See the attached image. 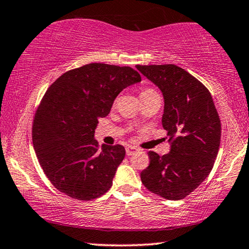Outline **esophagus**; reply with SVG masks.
<instances>
[{
    "label": "esophagus",
    "mask_w": 249,
    "mask_h": 249,
    "mask_svg": "<svg viewBox=\"0 0 249 249\" xmlns=\"http://www.w3.org/2000/svg\"><path fill=\"white\" fill-rule=\"evenodd\" d=\"M125 150H126V154H127V155H133L136 151H139L135 146H132V145H127V146H126Z\"/></svg>",
    "instance_id": "1"
}]
</instances>
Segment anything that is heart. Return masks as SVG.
I'll list each match as a JSON object with an SVG mask.
<instances>
[{
  "mask_svg": "<svg viewBox=\"0 0 249 249\" xmlns=\"http://www.w3.org/2000/svg\"><path fill=\"white\" fill-rule=\"evenodd\" d=\"M159 92L155 90L154 88H151V87H145V88H142L141 89V92H140V96L141 98H147V97H151V96H158Z\"/></svg>",
  "mask_w": 249,
  "mask_h": 249,
  "instance_id": "b5f03b06",
  "label": "heart"
}]
</instances>
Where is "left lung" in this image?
I'll list each match as a JSON object with an SVG mask.
<instances>
[{
    "label": "left lung",
    "instance_id": "left-lung-1",
    "mask_svg": "<svg viewBox=\"0 0 249 249\" xmlns=\"http://www.w3.org/2000/svg\"><path fill=\"white\" fill-rule=\"evenodd\" d=\"M161 89L164 97L163 128L171 151L148 152L150 164L141 172L148 191L168 200L190 195L209 176L220 145L221 124L210 91L176 65L136 66Z\"/></svg>",
    "mask_w": 249,
    "mask_h": 249
}]
</instances>
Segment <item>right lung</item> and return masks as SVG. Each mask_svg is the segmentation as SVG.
Listing matches in <instances>:
<instances>
[{
  "mask_svg": "<svg viewBox=\"0 0 249 249\" xmlns=\"http://www.w3.org/2000/svg\"><path fill=\"white\" fill-rule=\"evenodd\" d=\"M139 81L141 75L131 67L96 62L69 70L48 88L33 120L32 141L55 189L84 201L109 190L125 148H99L95 129L117 95Z\"/></svg>",
  "mask_w": 249,
  "mask_h": 249,
  "instance_id": "1",
  "label": "right lung"
}]
</instances>
